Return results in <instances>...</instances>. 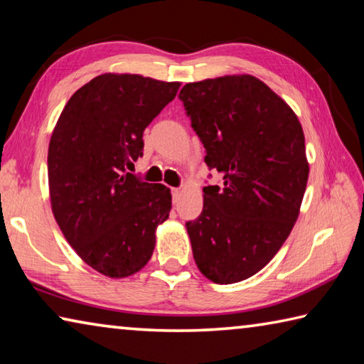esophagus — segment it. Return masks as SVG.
Instances as JSON below:
<instances>
[{"instance_id": "1", "label": "esophagus", "mask_w": 364, "mask_h": 364, "mask_svg": "<svg viewBox=\"0 0 364 364\" xmlns=\"http://www.w3.org/2000/svg\"><path fill=\"white\" fill-rule=\"evenodd\" d=\"M170 191H171V197H173V202H178V199H180V196H181V189L171 188Z\"/></svg>"}]
</instances>
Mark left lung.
<instances>
[{
    "instance_id": "left-lung-1",
    "label": "left lung",
    "mask_w": 364,
    "mask_h": 364,
    "mask_svg": "<svg viewBox=\"0 0 364 364\" xmlns=\"http://www.w3.org/2000/svg\"><path fill=\"white\" fill-rule=\"evenodd\" d=\"M205 164L223 186L204 188L186 230L200 273L232 284L258 273L291 234L308 181L305 136L294 110L262 80L226 75L180 91Z\"/></svg>"
}]
</instances>
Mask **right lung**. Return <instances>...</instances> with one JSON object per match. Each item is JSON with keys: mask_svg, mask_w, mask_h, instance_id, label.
<instances>
[{"mask_svg": "<svg viewBox=\"0 0 364 364\" xmlns=\"http://www.w3.org/2000/svg\"><path fill=\"white\" fill-rule=\"evenodd\" d=\"M181 83L102 73L77 90L48 149L51 208L73 250L109 278L144 267L168 218L170 189L128 170L143 157V132Z\"/></svg>", "mask_w": 364, "mask_h": 364, "instance_id": "right-lung-1", "label": "right lung"}]
</instances>
